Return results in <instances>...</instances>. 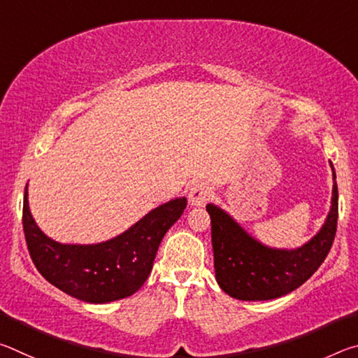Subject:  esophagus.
<instances>
[{"label":"esophagus","instance_id":"1","mask_svg":"<svg viewBox=\"0 0 358 358\" xmlns=\"http://www.w3.org/2000/svg\"><path fill=\"white\" fill-rule=\"evenodd\" d=\"M187 197H189V203L194 205V207H202V205L207 203L213 197V191L205 183H196L189 189Z\"/></svg>","mask_w":358,"mask_h":358}]
</instances>
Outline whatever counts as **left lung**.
Wrapping results in <instances>:
<instances>
[{
    "label": "left lung",
    "instance_id": "1",
    "mask_svg": "<svg viewBox=\"0 0 358 358\" xmlns=\"http://www.w3.org/2000/svg\"><path fill=\"white\" fill-rule=\"evenodd\" d=\"M333 192L329 216L314 237L296 250H276L252 238L226 211L207 205L216 281L238 300H273L310 280L329 254L338 224V186L333 164Z\"/></svg>",
    "mask_w": 358,
    "mask_h": 358
}]
</instances>
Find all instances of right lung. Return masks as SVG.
<instances>
[{"label":"right lung","mask_w":358,"mask_h":358,"mask_svg":"<svg viewBox=\"0 0 358 358\" xmlns=\"http://www.w3.org/2000/svg\"><path fill=\"white\" fill-rule=\"evenodd\" d=\"M178 197L151 210L118 237L96 245H63L34 222L23 197V232L29 256L53 286L87 303H108L137 292L147 281L161 240L186 208Z\"/></svg>","instance_id":"add662e5"}]
</instances>
